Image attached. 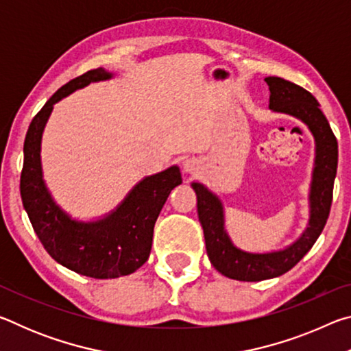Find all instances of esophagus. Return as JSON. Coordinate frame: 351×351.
Returning a JSON list of instances; mask_svg holds the SVG:
<instances>
[{"instance_id": "34e87169", "label": "esophagus", "mask_w": 351, "mask_h": 351, "mask_svg": "<svg viewBox=\"0 0 351 351\" xmlns=\"http://www.w3.org/2000/svg\"><path fill=\"white\" fill-rule=\"evenodd\" d=\"M182 169L184 171H187V173H193V171L197 170V162H195L193 159H186V161L182 162Z\"/></svg>"}]
</instances>
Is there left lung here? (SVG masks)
<instances>
[{
    "label": "left lung",
    "instance_id": "1",
    "mask_svg": "<svg viewBox=\"0 0 351 351\" xmlns=\"http://www.w3.org/2000/svg\"><path fill=\"white\" fill-rule=\"evenodd\" d=\"M269 108L304 122L316 142L310 186V219L294 243L280 251L247 252L237 247L224 229L223 203L201 182H192L197 193L198 218L204 230L207 255L223 276L240 282H260L288 272L304 258L325 228L330 215L332 186L337 170V141L319 102L311 93L280 77H266Z\"/></svg>",
    "mask_w": 351,
    "mask_h": 351
}]
</instances>
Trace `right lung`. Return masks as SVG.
Returning <instances> with one entry per match:
<instances>
[{"label":"right lung","mask_w":351,"mask_h":351,"mask_svg":"<svg viewBox=\"0 0 351 351\" xmlns=\"http://www.w3.org/2000/svg\"><path fill=\"white\" fill-rule=\"evenodd\" d=\"M114 74L91 69L63 85L32 119L25 139L20 192L41 245L57 263L93 278H116L139 269L152 251L153 229L171 190L182 182L178 165L145 176L114 210L93 221L74 219L56 203L41 169V136L52 108L63 97Z\"/></svg>","instance_id":"1"}]
</instances>
